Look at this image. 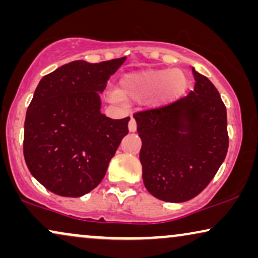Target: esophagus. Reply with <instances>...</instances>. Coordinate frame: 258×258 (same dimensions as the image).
<instances>
[{
  "label": "esophagus",
  "mask_w": 258,
  "mask_h": 258,
  "mask_svg": "<svg viewBox=\"0 0 258 258\" xmlns=\"http://www.w3.org/2000/svg\"><path fill=\"white\" fill-rule=\"evenodd\" d=\"M128 128H129V132L130 133H134V132H136V128H137V125H136V121H135V118H130V121H129V124H128Z\"/></svg>",
  "instance_id": "34e87169"
}]
</instances>
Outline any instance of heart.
Listing matches in <instances>:
<instances>
[{
	"instance_id": "obj_1",
	"label": "heart",
	"mask_w": 258,
	"mask_h": 258,
	"mask_svg": "<svg viewBox=\"0 0 258 258\" xmlns=\"http://www.w3.org/2000/svg\"><path fill=\"white\" fill-rule=\"evenodd\" d=\"M186 76L179 69H153L124 75L119 81L118 91L109 93L112 102L140 100L156 93L158 100L169 101L178 97L186 88Z\"/></svg>"
}]
</instances>
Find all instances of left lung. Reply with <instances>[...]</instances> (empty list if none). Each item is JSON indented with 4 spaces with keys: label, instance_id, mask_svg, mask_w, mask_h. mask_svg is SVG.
<instances>
[{
    "label": "left lung",
    "instance_id": "1",
    "mask_svg": "<svg viewBox=\"0 0 258 258\" xmlns=\"http://www.w3.org/2000/svg\"><path fill=\"white\" fill-rule=\"evenodd\" d=\"M192 74L195 87L185 97L134 115L143 183L164 202L199 195L227 156V109L211 81L194 68Z\"/></svg>",
    "mask_w": 258,
    "mask_h": 258
}]
</instances>
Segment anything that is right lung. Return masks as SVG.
<instances>
[{
    "label": "right lung",
    "instance_id": "add662e5",
    "mask_svg": "<svg viewBox=\"0 0 258 258\" xmlns=\"http://www.w3.org/2000/svg\"><path fill=\"white\" fill-rule=\"evenodd\" d=\"M125 58L73 61L38 83L24 121L23 155L31 175L49 191L80 197L103 179L129 133L130 117L102 114L100 94Z\"/></svg>",
    "mask_w": 258,
    "mask_h": 258
}]
</instances>
